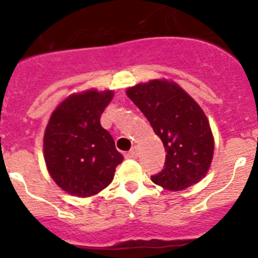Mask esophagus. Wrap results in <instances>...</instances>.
<instances>
[{
	"mask_svg": "<svg viewBox=\"0 0 258 258\" xmlns=\"http://www.w3.org/2000/svg\"><path fill=\"white\" fill-rule=\"evenodd\" d=\"M138 152H140V149H138V146H134L133 149H132L131 151L127 152V157L136 159V157H138Z\"/></svg>",
	"mask_w": 258,
	"mask_h": 258,
	"instance_id": "esophagus-1",
	"label": "esophagus"
}]
</instances>
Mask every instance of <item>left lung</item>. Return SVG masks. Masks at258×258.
Returning a JSON list of instances; mask_svg holds the SVG:
<instances>
[{
	"mask_svg": "<svg viewBox=\"0 0 258 258\" xmlns=\"http://www.w3.org/2000/svg\"><path fill=\"white\" fill-rule=\"evenodd\" d=\"M165 149V166L152 175L165 190L182 191L202 181L213 160L214 138L206 113L172 80L155 79L126 89Z\"/></svg>",
	"mask_w": 258,
	"mask_h": 258,
	"instance_id": "8db88e82",
	"label": "left lung"
}]
</instances>
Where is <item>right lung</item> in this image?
Returning <instances> with one entry per match:
<instances>
[{"label":"right lung","instance_id":"1","mask_svg":"<svg viewBox=\"0 0 258 258\" xmlns=\"http://www.w3.org/2000/svg\"><path fill=\"white\" fill-rule=\"evenodd\" d=\"M112 90L74 93L52 111L44 134L47 172L70 195L89 198L106 188L124 157L101 125Z\"/></svg>","mask_w":258,"mask_h":258}]
</instances>
